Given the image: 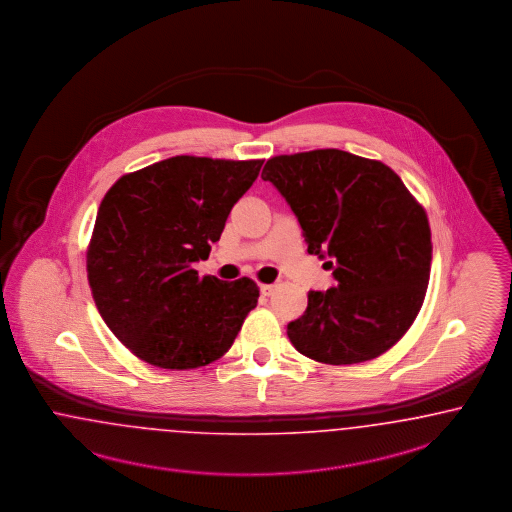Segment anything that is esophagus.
Segmentation results:
<instances>
[{"label":"esophagus","mask_w":512,"mask_h":512,"mask_svg":"<svg viewBox=\"0 0 512 512\" xmlns=\"http://www.w3.org/2000/svg\"><path fill=\"white\" fill-rule=\"evenodd\" d=\"M272 291H274V286H268V284H261V293L268 297V295H272Z\"/></svg>","instance_id":"esophagus-1"}]
</instances>
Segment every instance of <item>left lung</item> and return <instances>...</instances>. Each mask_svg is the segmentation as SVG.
<instances>
[{
  "label": "left lung",
  "mask_w": 512,
  "mask_h": 512,
  "mask_svg": "<svg viewBox=\"0 0 512 512\" xmlns=\"http://www.w3.org/2000/svg\"><path fill=\"white\" fill-rule=\"evenodd\" d=\"M270 181L307 240L328 259L335 286L308 291L305 314L287 324L291 345L322 364L368 362L411 328L429 286L432 244L423 205L377 160L324 148L266 162Z\"/></svg>",
  "instance_id": "obj_1"
}]
</instances>
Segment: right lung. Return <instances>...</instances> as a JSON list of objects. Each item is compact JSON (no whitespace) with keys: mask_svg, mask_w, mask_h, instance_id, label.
<instances>
[{"mask_svg":"<svg viewBox=\"0 0 512 512\" xmlns=\"http://www.w3.org/2000/svg\"><path fill=\"white\" fill-rule=\"evenodd\" d=\"M263 160L175 156L120 177L101 202L87 280L106 326L137 358L194 369L232 347L259 287L198 276Z\"/></svg>","mask_w":512,"mask_h":512,"instance_id":"obj_1","label":"right lung"}]
</instances>
